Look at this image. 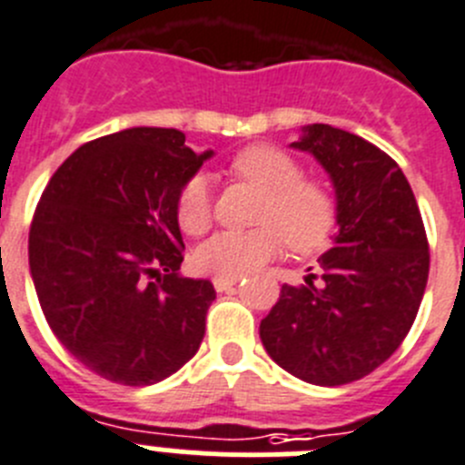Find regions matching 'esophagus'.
<instances>
[{"mask_svg": "<svg viewBox=\"0 0 465 465\" xmlns=\"http://www.w3.org/2000/svg\"><path fill=\"white\" fill-rule=\"evenodd\" d=\"M236 282H238V278H220V275H215V278H213V287H215V292L233 290V284Z\"/></svg>", "mask_w": 465, "mask_h": 465, "instance_id": "obj_1", "label": "esophagus"}]
</instances>
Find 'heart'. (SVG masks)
<instances>
[{"instance_id": "heart-1", "label": "heart", "mask_w": 465, "mask_h": 465, "mask_svg": "<svg viewBox=\"0 0 465 465\" xmlns=\"http://www.w3.org/2000/svg\"><path fill=\"white\" fill-rule=\"evenodd\" d=\"M227 171L236 181L262 192L250 232H220L194 252V266L220 278H241L273 259L282 236L296 252H311L329 241L338 220V202L329 183L303 175L296 157L278 145L257 143L238 150ZM178 224L185 233L206 232L213 220V194L206 175L183 183L175 202Z\"/></svg>"}]
</instances>
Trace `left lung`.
<instances>
[{
	"label": "left lung",
	"instance_id": "8db88e82",
	"mask_svg": "<svg viewBox=\"0 0 465 465\" xmlns=\"http://www.w3.org/2000/svg\"><path fill=\"white\" fill-rule=\"evenodd\" d=\"M292 145L331 175L341 229L320 275L282 284L259 336L287 373L338 387L373 373L405 341L429 280V241L408 178L378 145L329 124L305 127Z\"/></svg>",
	"mask_w": 465,
	"mask_h": 465
}]
</instances>
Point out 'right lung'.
Wrapping results in <instances>:
<instances>
[{
    "instance_id": "add662e5",
    "label": "right lung",
    "mask_w": 465,
    "mask_h": 465,
    "mask_svg": "<svg viewBox=\"0 0 465 465\" xmlns=\"http://www.w3.org/2000/svg\"><path fill=\"white\" fill-rule=\"evenodd\" d=\"M211 154L178 129L134 127L81 145L45 185L29 271L48 326L92 373L154 384L202 345L215 290L178 273L175 202Z\"/></svg>"
}]
</instances>
